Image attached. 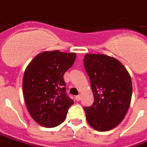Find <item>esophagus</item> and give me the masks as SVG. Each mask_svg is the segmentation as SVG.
<instances>
[{"label": "esophagus", "instance_id": "esophagus-1", "mask_svg": "<svg viewBox=\"0 0 147 147\" xmlns=\"http://www.w3.org/2000/svg\"><path fill=\"white\" fill-rule=\"evenodd\" d=\"M75 99H76L77 101H80V100H81V96H80V95L76 96H75Z\"/></svg>", "mask_w": 147, "mask_h": 147}]
</instances>
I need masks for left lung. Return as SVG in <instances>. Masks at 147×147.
<instances>
[{
    "label": "left lung",
    "instance_id": "obj_1",
    "mask_svg": "<svg viewBox=\"0 0 147 147\" xmlns=\"http://www.w3.org/2000/svg\"><path fill=\"white\" fill-rule=\"evenodd\" d=\"M84 65L94 95L93 104L84 108L87 121L97 131L111 130L123 121L130 106V75L120 61L106 55H85Z\"/></svg>",
    "mask_w": 147,
    "mask_h": 147
}]
</instances>
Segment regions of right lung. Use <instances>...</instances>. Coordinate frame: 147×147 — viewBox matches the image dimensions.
Returning a JSON list of instances; mask_svg holds the SVG:
<instances>
[{
	"label": "right lung",
	"mask_w": 147,
	"mask_h": 147,
	"mask_svg": "<svg viewBox=\"0 0 147 147\" xmlns=\"http://www.w3.org/2000/svg\"><path fill=\"white\" fill-rule=\"evenodd\" d=\"M75 53L45 51L31 61L24 73L22 91L26 107L40 125L62 124L74 100L66 93L63 75L74 65Z\"/></svg>",
	"instance_id": "right-lung-1"
}]
</instances>
